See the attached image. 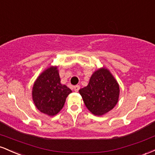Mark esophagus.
<instances>
[{
  "label": "esophagus",
  "instance_id": "obj_1",
  "mask_svg": "<svg viewBox=\"0 0 155 155\" xmlns=\"http://www.w3.org/2000/svg\"><path fill=\"white\" fill-rule=\"evenodd\" d=\"M74 91L78 92L79 90V89H80V86H79V85H76V86H74Z\"/></svg>",
  "mask_w": 155,
  "mask_h": 155
}]
</instances>
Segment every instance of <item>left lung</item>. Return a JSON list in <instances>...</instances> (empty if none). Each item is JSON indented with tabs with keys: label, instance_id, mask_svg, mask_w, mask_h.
<instances>
[{
	"label": "left lung",
	"instance_id": "8db88e82",
	"mask_svg": "<svg viewBox=\"0 0 155 155\" xmlns=\"http://www.w3.org/2000/svg\"><path fill=\"white\" fill-rule=\"evenodd\" d=\"M120 91L116 79L105 67L94 71L87 86L79 90L86 107L95 116L106 114L114 108Z\"/></svg>",
	"mask_w": 155,
	"mask_h": 155
}]
</instances>
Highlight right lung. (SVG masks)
Returning <instances> with one entry per match:
<instances>
[{
  "mask_svg": "<svg viewBox=\"0 0 155 155\" xmlns=\"http://www.w3.org/2000/svg\"><path fill=\"white\" fill-rule=\"evenodd\" d=\"M56 65H51L35 79L32 89V97L35 107L49 117L61 111L68 95L72 91L60 83L59 71Z\"/></svg>",
  "mask_w": 155,
  "mask_h": 155,
  "instance_id": "obj_1",
  "label": "right lung"
}]
</instances>
